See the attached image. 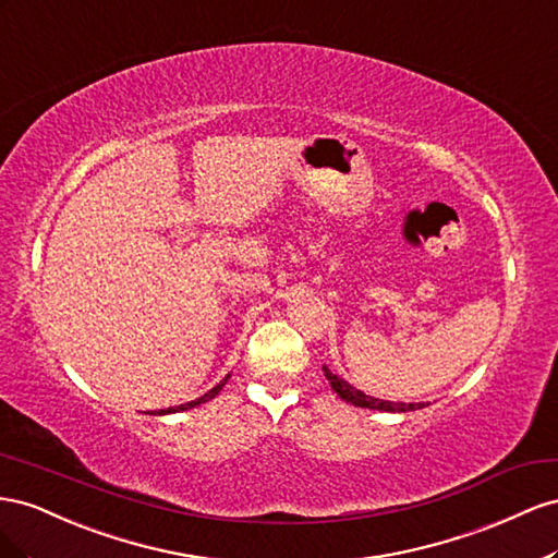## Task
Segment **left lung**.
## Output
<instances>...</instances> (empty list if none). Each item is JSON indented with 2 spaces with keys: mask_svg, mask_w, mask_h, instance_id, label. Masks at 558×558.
I'll list each match as a JSON object with an SVG mask.
<instances>
[{
  "mask_svg": "<svg viewBox=\"0 0 558 558\" xmlns=\"http://www.w3.org/2000/svg\"><path fill=\"white\" fill-rule=\"evenodd\" d=\"M327 380L331 390L337 392L343 402L353 404V407H360V409H374V411H390V413H407V411H416V409H423L427 404L418 402V404H404V402H388V400H378V397H372V395H364L362 390L353 388L348 384V380H343L341 376L331 374L327 367H323Z\"/></svg>",
  "mask_w": 558,
  "mask_h": 558,
  "instance_id": "8db88e82",
  "label": "left lung"
}]
</instances>
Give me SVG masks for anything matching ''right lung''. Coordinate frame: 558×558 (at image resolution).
I'll return each instance as SVG.
<instances>
[{"instance_id":"obj_1","label":"right lung","mask_w":558,"mask_h":558,"mask_svg":"<svg viewBox=\"0 0 558 558\" xmlns=\"http://www.w3.org/2000/svg\"><path fill=\"white\" fill-rule=\"evenodd\" d=\"M231 378V374H227L225 376V380H219V384L213 388V390H208L205 395H201L198 400H194V402H186V404H180V407H170V409H158V411H154V416H166V413H178V411H186V409H194V407H198V404H205V402H210V400H215V395H219V390L227 386V380Z\"/></svg>"}]
</instances>
